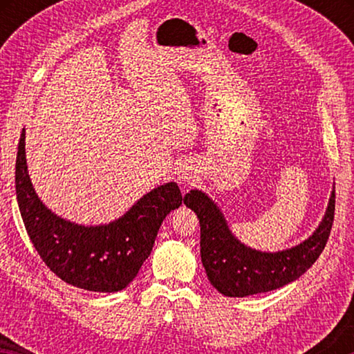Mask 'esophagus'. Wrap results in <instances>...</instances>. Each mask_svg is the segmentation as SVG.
Segmentation results:
<instances>
[{
	"mask_svg": "<svg viewBox=\"0 0 354 354\" xmlns=\"http://www.w3.org/2000/svg\"><path fill=\"white\" fill-rule=\"evenodd\" d=\"M178 178H179V181H181V183L192 184V181H194L195 175L190 171V169H187V167H185V169H181V170L178 171Z\"/></svg>",
	"mask_w": 354,
	"mask_h": 354,
	"instance_id": "obj_1",
	"label": "esophagus"
}]
</instances>
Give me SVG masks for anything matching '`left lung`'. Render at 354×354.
Segmentation results:
<instances>
[{
	"mask_svg": "<svg viewBox=\"0 0 354 354\" xmlns=\"http://www.w3.org/2000/svg\"><path fill=\"white\" fill-rule=\"evenodd\" d=\"M184 205L200 218V253L207 279L226 297H248L292 283L322 254L334 221L335 190L320 226L308 241L278 253H261L245 247L231 234L223 215L200 190H190Z\"/></svg>",
	"mask_w": 354,
	"mask_h": 354,
	"instance_id": "left-lung-1",
	"label": "left lung"
}]
</instances>
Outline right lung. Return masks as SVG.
<instances>
[{"instance_id":"1","label":"right lung","mask_w":354,"mask_h":354,"mask_svg":"<svg viewBox=\"0 0 354 354\" xmlns=\"http://www.w3.org/2000/svg\"><path fill=\"white\" fill-rule=\"evenodd\" d=\"M23 223L46 267L65 283L92 292H118L139 273L167 214L183 205L175 183L154 189L117 221L81 226L59 218L39 200L28 175L23 129L15 164Z\"/></svg>"}]
</instances>
